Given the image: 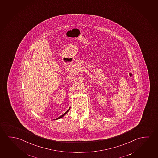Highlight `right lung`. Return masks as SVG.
<instances>
[{"label": "right lung", "mask_w": 158, "mask_h": 158, "mask_svg": "<svg viewBox=\"0 0 158 158\" xmlns=\"http://www.w3.org/2000/svg\"><path fill=\"white\" fill-rule=\"evenodd\" d=\"M70 107H69V109H68V110H67V112H65V113H64V114H63V115H61V116H60V117H58V118H57V119H56V120H57V119H60V118H62V117H64V115H66V114H67V113H68V112H69V110H70Z\"/></svg>", "instance_id": "right-lung-1"}]
</instances>
